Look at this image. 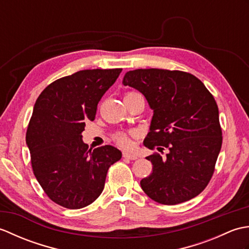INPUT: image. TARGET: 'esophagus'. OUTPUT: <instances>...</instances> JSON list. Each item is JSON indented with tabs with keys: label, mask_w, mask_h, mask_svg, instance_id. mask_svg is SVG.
Wrapping results in <instances>:
<instances>
[{
	"label": "esophagus",
	"mask_w": 249,
	"mask_h": 249,
	"mask_svg": "<svg viewBox=\"0 0 249 249\" xmlns=\"http://www.w3.org/2000/svg\"><path fill=\"white\" fill-rule=\"evenodd\" d=\"M123 157L124 158H127V160H135L138 158V155L134 154V153H129V152H123Z\"/></svg>",
	"instance_id": "esophagus-1"
}]
</instances>
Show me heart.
Listing matches in <instances>:
<instances>
[{"label": "heart", "instance_id": "obj_1", "mask_svg": "<svg viewBox=\"0 0 249 249\" xmlns=\"http://www.w3.org/2000/svg\"><path fill=\"white\" fill-rule=\"evenodd\" d=\"M131 94V93H128ZM127 95V94H126ZM115 141L118 142V144L123 146V147H129L131 146V140H130V136L128 134L125 133H118L114 136Z\"/></svg>", "mask_w": 249, "mask_h": 249}]
</instances>
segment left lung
Instances as JSON below:
<instances>
[{"instance_id": "8db88e82", "label": "left lung", "mask_w": 249, "mask_h": 249, "mask_svg": "<svg viewBox=\"0 0 249 249\" xmlns=\"http://www.w3.org/2000/svg\"><path fill=\"white\" fill-rule=\"evenodd\" d=\"M122 83L143 94L153 110L143 144L168 150L166 157H146L153 172L141 179V188L161 204L195 198L212 178L223 142L213 95L197 77L179 71H129Z\"/></svg>"}]
</instances>
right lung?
<instances>
[{
  "mask_svg": "<svg viewBox=\"0 0 249 249\" xmlns=\"http://www.w3.org/2000/svg\"><path fill=\"white\" fill-rule=\"evenodd\" d=\"M84 70L57 79L37 98L26 130V145L37 181L53 202L77 210L93 203L105 187L108 169L121 160L112 145L89 149L82 131L121 73Z\"/></svg>",
  "mask_w": 249,
  "mask_h": 249,
  "instance_id": "1",
  "label": "right lung"
}]
</instances>
